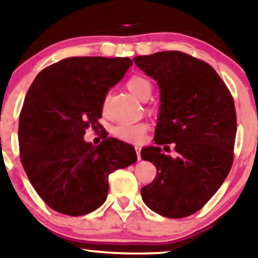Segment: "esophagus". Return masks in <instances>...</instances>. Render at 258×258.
<instances>
[{
	"label": "esophagus",
	"instance_id": "1",
	"mask_svg": "<svg viewBox=\"0 0 258 258\" xmlns=\"http://www.w3.org/2000/svg\"><path fill=\"white\" fill-rule=\"evenodd\" d=\"M135 150H136V154H137V159L141 160V147L135 146Z\"/></svg>",
	"mask_w": 258,
	"mask_h": 258
}]
</instances>
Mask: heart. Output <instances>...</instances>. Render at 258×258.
I'll return each mask as SVG.
<instances>
[{
	"label": "heart",
	"mask_w": 258,
	"mask_h": 258,
	"mask_svg": "<svg viewBox=\"0 0 258 258\" xmlns=\"http://www.w3.org/2000/svg\"><path fill=\"white\" fill-rule=\"evenodd\" d=\"M126 88L139 99L146 100L152 93V83L146 77L135 75L126 82ZM149 129L147 122H139L135 124H118L113 128V135L121 141L129 143H141L145 140Z\"/></svg>",
	"instance_id": "1"
}]
</instances>
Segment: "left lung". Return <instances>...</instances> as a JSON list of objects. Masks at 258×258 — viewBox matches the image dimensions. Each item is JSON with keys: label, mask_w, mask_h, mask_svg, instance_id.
Wrapping results in <instances>:
<instances>
[{"label": "left lung", "mask_w": 258, "mask_h": 258, "mask_svg": "<svg viewBox=\"0 0 258 258\" xmlns=\"http://www.w3.org/2000/svg\"><path fill=\"white\" fill-rule=\"evenodd\" d=\"M158 82L161 92L156 147L141 158L156 167L152 183L141 188L143 202L167 218L188 217L212 198L232 167L237 117L235 102L216 70L179 51L133 59ZM169 152L173 145L174 157Z\"/></svg>", "instance_id": "1"}]
</instances>
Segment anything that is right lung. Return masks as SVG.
I'll return each mask as SVG.
<instances>
[{"label": "right lung", "mask_w": 258, "mask_h": 258, "mask_svg": "<svg viewBox=\"0 0 258 258\" xmlns=\"http://www.w3.org/2000/svg\"><path fill=\"white\" fill-rule=\"evenodd\" d=\"M129 58L72 56L43 69L20 112L23 169L36 193L56 212L88 215L105 202L108 178L136 161L134 147L109 137L84 141L96 126L109 89L123 78Z\"/></svg>", "instance_id": "obj_1"}]
</instances>
